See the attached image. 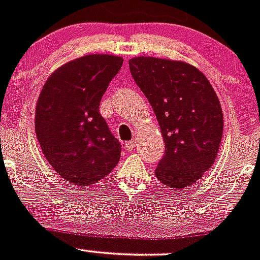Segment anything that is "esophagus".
<instances>
[{
    "label": "esophagus",
    "instance_id": "1",
    "mask_svg": "<svg viewBox=\"0 0 260 260\" xmlns=\"http://www.w3.org/2000/svg\"><path fill=\"white\" fill-rule=\"evenodd\" d=\"M123 147H125V149L127 150V152H133V150L135 149V147H137V142H134V140H133V142H127L125 143Z\"/></svg>",
    "mask_w": 260,
    "mask_h": 260
}]
</instances>
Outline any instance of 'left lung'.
Segmentation results:
<instances>
[{
  "instance_id": "1",
  "label": "left lung",
  "mask_w": 260,
  "mask_h": 260,
  "mask_svg": "<svg viewBox=\"0 0 260 260\" xmlns=\"http://www.w3.org/2000/svg\"><path fill=\"white\" fill-rule=\"evenodd\" d=\"M128 65L166 145L155 177L172 190L186 189L211 169L219 150L223 113L216 91L202 71L185 61L139 56Z\"/></svg>"
}]
</instances>
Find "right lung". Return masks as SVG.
I'll use <instances>...</instances> for the list:
<instances>
[{
    "label": "right lung",
    "mask_w": 260,
    "mask_h": 260,
    "mask_svg": "<svg viewBox=\"0 0 260 260\" xmlns=\"http://www.w3.org/2000/svg\"><path fill=\"white\" fill-rule=\"evenodd\" d=\"M113 54H85L49 75L36 108V134L44 157L70 184L89 186L111 174L120 142L108 130L100 103L122 66Z\"/></svg>",
    "instance_id": "obj_1"
}]
</instances>
